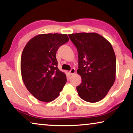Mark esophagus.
<instances>
[{
  "label": "esophagus",
  "instance_id": "34e87169",
  "mask_svg": "<svg viewBox=\"0 0 133 133\" xmlns=\"http://www.w3.org/2000/svg\"><path fill=\"white\" fill-rule=\"evenodd\" d=\"M76 71H75V69H71V70L69 71V73H70V75H73L74 73H75Z\"/></svg>",
  "mask_w": 133,
  "mask_h": 133
}]
</instances>
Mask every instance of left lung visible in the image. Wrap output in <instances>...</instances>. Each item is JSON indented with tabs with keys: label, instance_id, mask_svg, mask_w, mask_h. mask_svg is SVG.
Returning <instances> with one entry per match:
<instances>
[{
	"label": "left lung",
	"instance_id": "1",
	"mask_svg": "<svg viewBox=\"0 0 133 133\" xmlns=\"http://www.w3.org/2000/svg\"><path fill=\"white\" fill-rule=\"evenodd\" d=\"M77 48L82 83L78 95L89 102H97L107 95L115 80L116 57L111 43L95 32L69 34Z\"/></svg>",
	"mask_w": 133,
	"mask_h": 133
}]
</instances>
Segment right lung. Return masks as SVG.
Returning <instances> with one entry per match:
<instances>
[{
    "label": "right lung",
    "mask_w": 133,
    "mask_h": 133,
    "mask_svg": "<svg viewBox=\"0 0 133 133\" xmlns=\"http://www.w3.org/2000/svg\"><path fill=\"white\" fill-rule=\"evenodd\" d=\"M67 34L37 35L27 43L21 59L22 81L37 99L50 102L58 96L66 83V76L57 67L58 48L69 41Z\"/></svg>",
    "instance_id": "1"
}]
</instances>
